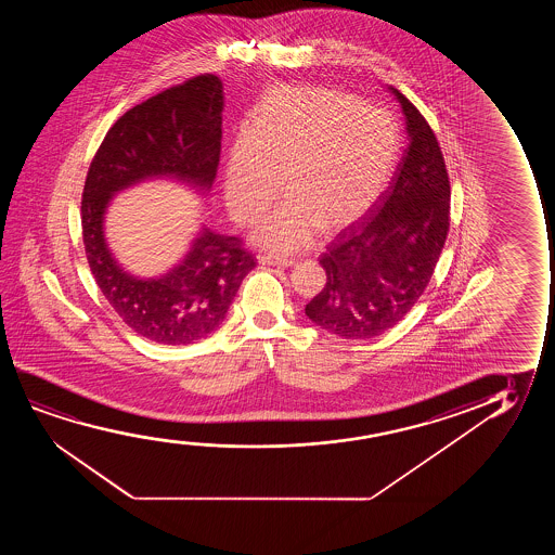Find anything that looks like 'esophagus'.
Listing matches in <instances>:
<instances>
[{"instance_id":"esophagus-1","label":"esophagus","mask_w":555,"mask_h":555,"mask_svg":"<svg viewBox=\"0 0 555 555\" xmlns=\"http://www.w3.org/2000/svg\"><path fill=\"white\" fill-rule=\"evenodd\" d=\"M258 261L261 266H273V267H292L294 266V259L279 258V256H271V254H261L258 256Z\"/></svg>"}]
</instances>
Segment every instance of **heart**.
Segmentation results:
<instances>
[{"instance_id":"obj_1","label":"heart","mask_w":555,"mask_h":555,"mask_svg":"<svg viewBox=\"0 0 555 555\" xmlns=\"http://www.w3.org/2000/svg\"><path fill=\"white\" fill-rule=\"evenodd\" d=\"M400 138L392 117L330 89L271 92L236 137L223 172L233 220L259 221L251 241L289 254L309 248L320 228L335 231L364 216L395 175Z\"/></svg>"}]
</instances>
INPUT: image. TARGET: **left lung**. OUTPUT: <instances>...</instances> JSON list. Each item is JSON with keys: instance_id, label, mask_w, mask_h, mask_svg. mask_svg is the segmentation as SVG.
<instances>
[{"instance_id": "left-lung-1", "label": "left lung", "mask_w": 555, "mask_h": 555, "mask_svg": "<svg viewBox=\"0 0 555 555\" xmlns=\"http://www.w3.org/2000/svg\"><path fill=\"white\" fill-rule=\"evenodd\" d=\"M390 92L410 144L380 205L320 256L326 286L305 307L317 326L343 339L396 326L423 296L448 238L451 190L440 144L417 107Z\"/></svg>"}]
</instances>
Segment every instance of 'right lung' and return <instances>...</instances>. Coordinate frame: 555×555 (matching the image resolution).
<instances>
[{
	"label": "right lung",
	"instance_id": "1",
	"mask_svg": "<svg viewBox=\"0 0 555 555\" xmlns=\"http://www.w3.org/2000/svg\"><path fill=\"white\" fill-rule=\"evenodd\" d=\"M221 112L223 85L212 74L170 87L115 121L85 180L81 225L92 276L122 322L159 345H190L216 332L256 261L238 236L203 225L178 266L140 279L107 248L104 216L115 193L153 178L208 193L220 163Z\"/></svg>",
	"mask_w": 555,
	"mask_h": 555
}]
</instances>
